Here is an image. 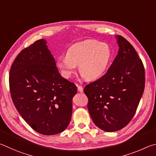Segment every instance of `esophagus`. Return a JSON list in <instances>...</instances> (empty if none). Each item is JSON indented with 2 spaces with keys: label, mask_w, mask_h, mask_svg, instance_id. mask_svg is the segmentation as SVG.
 <instances>
[{
  "label": "esophagus",
  "mask_w": 156,
  "mask_h": 156,
  "mask_svg": "<svg viewBox=\"0 0 156 156\" xmlns=\"http://www.w3.org/2000/svg\"><path fill=\"white\" fill-rule=\"evenodd\" d=\"M76 86H77V90H78L79 92H83V88L82 86H79V85H76Z\"/></svg>",
  "instance_id": "obj_1"
}]
</instances>
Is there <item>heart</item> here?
Listing matches in <instances>:
<instances>
[{
  "mask_svg": "<svg viewBox=\"0 0 156 156\" xmlns=\"http://www.w3.org/2000/svg\"><path fill=\"white\" fill-rule=\"evenodd\" d=\"M111 57V48L107 44L87 40L71 45L66 52V57L57 60V66L65 78H70L79 66L83 77L94 81L105 73Z\"/></svg>",
  "mask_w": 156,
  "mask_h": 156,
  "instance_id": "obj_1",
  "label": "heart"
}]
</instances>
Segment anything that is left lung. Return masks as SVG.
Returning <instances> with one entry per match:
<instances>
[{"mask_svg":"<svg viewBox=\"0 0 156 156\" xmlns=\"http://www.w3.org/2000/svg\"><path fill=\"white\" fill-rule=\"evenodd\" d=\"M116 38L119 50L107 73L83 90L94 123L108 132L121 129L131 121L145 83L144 66L134 48L121 35Z\"/></svg>","mask_w":156,"mask_h":156,"instance_id":"left-lung-1","label":"left lung"}]
</instances>
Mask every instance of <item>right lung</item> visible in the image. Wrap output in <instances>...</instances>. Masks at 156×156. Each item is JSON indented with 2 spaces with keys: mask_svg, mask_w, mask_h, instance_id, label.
<instances>
[{
  "mask_svg": "<svg viewBox=\"0 0 156 156\" xmlns=\"http://www.w3.org/2000/svg\"><path fill=\"white\" fill-rule=\"evenodd\" d=\"M46 44L37 40L18 54L9 71V89L27 123L41 134L55 135L70 123L77 88L60 75Z\"/></svg>",
  "mask_w": 156,
  "mask_h": 156,
  "instance_id": "right-lung-1",
  "label": "right lung"
}]
</instances>
